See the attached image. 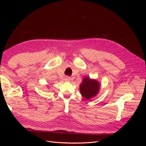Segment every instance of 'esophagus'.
<instances>
[{
    "label": "esophagus",
    "mask_w": 146,
    "mask_h": 146,
    "mask_svg": "<svg viewBox=\"0 0 146 146\" xmlns=\"http://www.w3.org/2000/svg\"><path fill=\"white\" fill-rule=\"evenodd\" d=\"M64 80H66V81H67V82H69L70 80V78L69 77H65V79H64Z\"/></svg>",
    "instance_id": "34e87169"
}]
</instances>
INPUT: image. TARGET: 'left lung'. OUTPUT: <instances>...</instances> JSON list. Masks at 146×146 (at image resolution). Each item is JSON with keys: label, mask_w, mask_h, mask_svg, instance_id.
<instances>
[{"label": "left lung", "mask_w": 146, "mask_h": 146, "mask_svg": "<svg viewBox=\"0 0 146 146\" xmlns=\"http://www.w3.org/2000/svg\"><path fill=\"white\" fill-rule=\"evenodd\" d=\"M99 90V82L94 79H91L89 77L84 78L80 86V94L87 100L95 97L98 94Z\"/></svg>", "instance_id": "left-lung-1"}]
</instances>
